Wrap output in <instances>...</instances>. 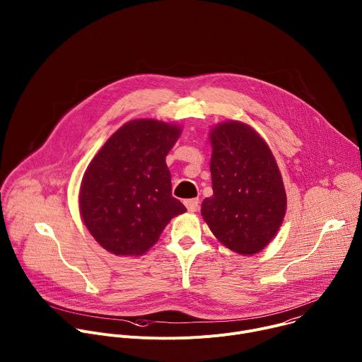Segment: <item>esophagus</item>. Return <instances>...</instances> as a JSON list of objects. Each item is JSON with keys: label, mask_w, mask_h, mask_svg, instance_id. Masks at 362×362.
<instances>
[{"label": "esophagus", "mask_w": 362, "mask_h": 362, "mask_svg": "<svg viewBox=\"0 0 362 362\" xmlns=\"http://www.w3.org/2000/svg\"><path fill=\"white\" fill-rule=\"evenodd\" d=\"M185 206H186L189 212H197L199 208H200L199 199H189V200H185Z\"/></svg>", "instance_id": "esophagus-1"}]
</instances>
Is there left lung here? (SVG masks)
<instances>
[{"label": "left lung", "instance_id": "obj_1", "mask_svg": "<svg viewBox=\"0 0 362 362\" xmlns=\"http://www.w3.org/2000/svg\"><path fill=\"white\" fill-rule=\"evenodd\" d=\"M214 196L202 203V216L230 250L255 255L276 235L285 212L284 182L268 144L240 122L211 132Z\"/></svg>", "mask_w": 362, "mask_h": 362}]
</instances>
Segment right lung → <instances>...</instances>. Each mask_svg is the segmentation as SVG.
Returning <instances> with one entry per match:
<instances>
[{
  "label": "right lung",
  "instance_id": "obj_1",
  "mask_svg": "<svg viewBox=\"0 0 362 362\" xmlns=\"http://www.w3.org/2000/svg\"><path fill=\"white\" fill-rule=\"evenodd\" d=\"M180 127L158 120L122 126L88 165L80 212L93 238L109 252L137 256L159 240L172 218L186 212L172 196L166 156Z\"/></svg>",
  "mask_w": 362,
  "mask_h": 362
}]
</instances>
